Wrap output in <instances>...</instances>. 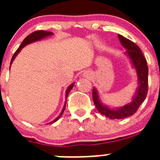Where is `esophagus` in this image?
Wrapping results in <instances>:
<instances>
[{
	"mask_svg": "<svg viewBox=\"0 0 160 160\" xmlns=\"http://www.w3.org/2000/svg\"><path fill=\"white\" fill-rule=\"evenodd\" d=\"M88 75H89V73H88V72H84V76L85 77H88Z\"/></svg>",
	"mask_w": 160,
	"mask_h": 160,
	"instance_id": "obj_1",
	"label": "esophagus"
}]
</instances>
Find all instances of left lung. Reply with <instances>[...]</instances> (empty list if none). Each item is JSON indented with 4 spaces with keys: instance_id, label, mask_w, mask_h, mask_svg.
<instances>
[{
    "instance_id": "8db88e82",
    "label": "left lung",
    "mask_w": 160,
    "mask_h": 160,
    "mask_svg": "<svg viewBox=\"0 0 160 160\" xmlns=\"http://www.w3.org/2000/svg\"><path fill=\"white\" fill-rule=\"evenodd\" d=\"M122 46L126 49L125 55L129 59L132 68L135 69L137 76L138 87L132 101L122 107L111 108L101 101L97 88H93V100L98 111L102 115L111 119H122L133 115L140 104L145 101L148 92V66L141 49L136 44L121 35H118Z\"/></svg>"
}]
</instances>
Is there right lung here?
<instances>
[{"label": "right lung", "instance_id": "add662e5", "mask_svg": "<svg viewBox=\"0 0 160 160\" xmlns=\"http://www.w3.org/2000/svg\"><path fill=\"white\" fill-rule=\"evenodd\" d=\"M53 33L51 32H46V31H36V32H32V34H30L29 35H28V36L26 37V38H25V39L23 40V42H22V44H21V46H19L18 49H17V51L14 52V54L12 56V59H11V63H10V68H11V64H12L13 61H14V59H15L16 56H18V54L19 52H20L21 51H22V49H23L25 46H26L28 44H31V43H33V42H38V41H41V40L44 39V38H47V37L49 36H51V35H52ZM74 86V83H71L70 86L68 87V88H67V90H66V101H65V104H64V106H63V108H62V111H61V113L59 114V115L56 118H55L54 120L52 121V122H49V124H52L54 123V122H56V121L59 120V118H60V117L62 116V114H63L64 112V110H65V108H66V104H67V96H68L69 93L70 92V90H72V88H73Z\"/></svg>", "mask_w": 160, "mask_h": 160}]
</instances>
